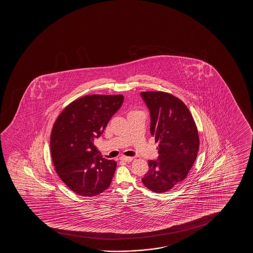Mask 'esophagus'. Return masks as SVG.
<instances>
[{
	"label": "esophagus",
	"instance_id": "1",
	"mask_svg": "<svg viewBox=\"0 0 253 253\" xmlns=\"http://www.w3.org/2000/svg\"><path fill=\"white\" fill-rule=\"evenodd\" d=\"M120 161L122 162H126V163H130L133 161V157H128V156H121Z\"/></svg>",
	"mask_w": 253,
	"mask_h": 253
}]
</instances>
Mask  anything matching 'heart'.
Returning a JSON list of instances; mask_svg holds the SVG:
<instances>
[{
    "instance_id": "obj_1",
    "label": "heart",
    "mask_w": 253,
    "mask_h": 253,
    "mask_svg": "<svg viewBox=\"0 0 253 253\" xmlns=\"http://www.w3.org/2000/svg\"><path fill=\"white\" fill-rule=\"evenodd\" d=\"M131 112H133V111H131Z\"/></svg>"
}]
</instances>
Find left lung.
<instances>
[{
    "mask_svg": "<svg viewBox=\"0 0 253 253\" xmlns=\"http://www.w3.org/2000/svg\"><path fill=\"white\" fill-rule=\"evenodd\" d=\"M151 117L150 133L158 144L159 159L149 161L142 183L165 193L187 176L197 157L200 139L190 111L180 98L164 91H142Z\"/></svg>",
    "mask_w": 253,
    "mask_h": 253,
    "instance_id": "8db88e82",
    "label": "left lung"
}]
</instances>
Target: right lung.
<instances>
[{
	"mask_svg": "<svg viewBox=\"0 0 253 253\" xmlns=\"http://www.w3.org/2000/svg\"><path fill=\"white\" fill-rule=\"evenodd\" d=\"M123 95L93 94L68 104L52 126L50 147L56 173L77 194L92 197L110 187L117 163L98 154L99 137L124 102Z\"/></svg>",
	"mask_w": 253,
	"mask_h": 253,
	"instance_id": "add662e5",
	"label": "right lung"
}]
</instances>
